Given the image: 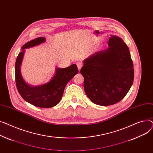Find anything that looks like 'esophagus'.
Masks as SVG:
<instances>
[{
    "mask_svg": "<svg viewBox=\"0 0 153 153\" xmlns=\"http://www.w3.org/2000/svg\"><path fill=\"white\" fill-rule=\"evenodd\" d=\"M76 65H77V67H78V70H79H79L81 69V68L82 67V63L78 62L77 64H76Z\"/></svg>",
    "mask_w": 153,
    "mask_h": 153,
    "instance_id": "34e87169",
    "label": "esophagus"
}]
</instances>
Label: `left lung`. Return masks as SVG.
Here are the masks:
<instances>
[{"mask_svg":"<svg viewBox=\"0 0 153 153\" xmlns=\"http://www.w3.org/2000/svg\"><path fill=\"white\" fill-rule=\"evenodd\" d=\"M108 45L109 48L86 58L80 70L87 96L93 103L103 106L121 101L134 79L133 64L127 45L115 36L109 38Z\"/></svg>","mask_w":153,"mask_h":153,"instance_id":"left-lung-1","label":"left lung"}]
</instances>
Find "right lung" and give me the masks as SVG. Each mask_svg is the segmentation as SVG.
I'll list each match as a JSON object with an SVG mask.
<instances>
[{
  "mask_svg": "<svg viewBox=\"0 0 153 153\" xmlns=\"http://www.w3.org/2000/svg\"><path fill=\"white\" fill-rule=\"evenodd\" d=\"M46 41L44 37L38 38L26 43L23 51L18 55L15 62V75L16 86L21 96L26 102L42 108H50L56 105L60 101L67 84L78 73L76 64L65 68L56 69V75L48 83L37 86H31L25 83L20 72V65L25 49L37 46Z\"/></svg>",
  "mask_w": 153,
  "mask_h": 153,
  "instance_id": "right-lung-1",
  "label": "right lung"
}]
</instances>
